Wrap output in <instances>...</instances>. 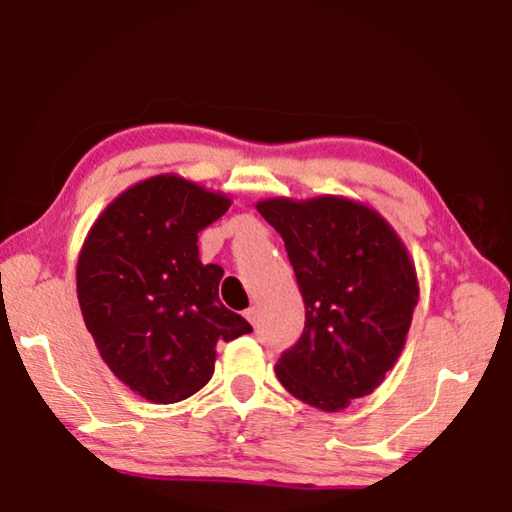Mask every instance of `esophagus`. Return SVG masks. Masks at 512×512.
Instances as JSON below:
<instances>
[{
    "label": "esophagus",
    "instance_id": "34e87169",
    "mask_svg": "<svg viewBox=\"0 0 512 512\" xmlns=\"http://www.w3.org/2000/svg\"><path fill=\"white\" fill-rule=\"evenodd\" d=\"M246 318L250 320V325H257L259 322V311H257V306H250L248 311H246Z\"/></svg>",
    "mask_w": 512,
    "mask_h": 512
}]
</instances>
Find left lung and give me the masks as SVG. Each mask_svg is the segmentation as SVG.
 <instances>
[{
  "label": "left lung",
  "instance_id": "obj_1",
  "mask_svg": "<svg viewBox=\"0 0 512 512\" xmlns=\"http://www.w3.org/2000/svg\"><path fill=\"white\" fill-rule=\"evenodd\" d=\"M257 211L283 236L306 306L276 376L308 406L336 413L397 364L420 297L415 266L387 220L359 201L276 197Z\"/></svg>",
  "mask_w": 512,
  "mask_h": 512
}]
</instances>
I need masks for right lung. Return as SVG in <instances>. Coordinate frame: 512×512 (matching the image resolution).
Masks as SVG:
<instances>
[{
  "label": "right lung",
  "instance_id": "obj_1",
  "mask_svg": "<svg viewBox=\"0 0 512 512\" xmlns=\"http://www.w3.org/2000/svg\"><path fill=\"white\" fill-rule=\"evenodd\" d=\"M232 206L176 174L115 197L88 232L76 266L78 304L106 366L153 403H176L213 376L215 343L253 327L222 306L218 264L197 239Z\"/></svg>",
  "mask_w": 512,
  "mask_h": 512
}]
</instances>
